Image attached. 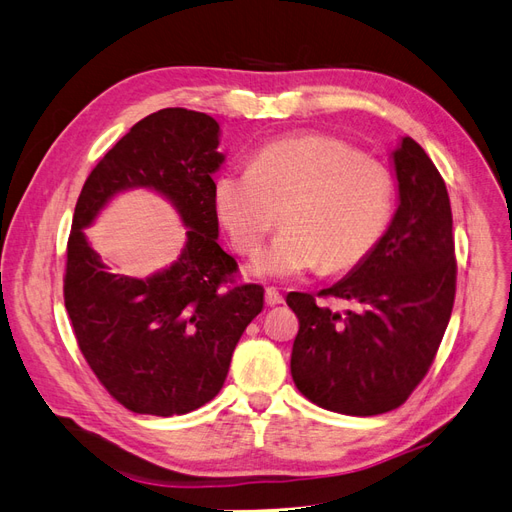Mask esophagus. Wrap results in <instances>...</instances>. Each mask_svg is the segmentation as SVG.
<instances>
[{
	"mask_svg": "<svg viewBox=\"0 0 512 512\" xmlns=\"http://www.w3.org/2000/svg\"><path fill=\"white\" fill-rule=\"evenodd\" d=\"M265 301H267V305H280V303H284V297L280 294V290L277 288H267L265 290Z\"/></svg>",
	"mask_w": 512,
	"mask_h": 512,
	"instance_id": "esophagus-1",
	"label": "esophagus"
}]
</instances>
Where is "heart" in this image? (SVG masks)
Wrapping results in <instances>:
<instances>
[{
  "label": "heart",
  "instance_id": "1",
  "mask_svg": "<svg viewBox=\"0 0 512 512\" xmlns=\"http://www.w3.org/2000/svg\"><path fill=\"white\" fill-rule=\"evenodd\" d=\"M213 205L241 254L258 250L282 211L286 228L256 256V273L292 277L320 265L342 273L382 241L395 185L389 168L342 138L305 134L265 145L252 166L224 170Z\"/></svg>",
  "mask_w": 512,
  "mask_h": 512
}]
</instances>
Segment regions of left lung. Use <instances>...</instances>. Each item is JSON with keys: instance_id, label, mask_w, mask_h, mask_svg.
<instances>
[{"instance_id": "obj_1", "label": "left lung", "mask_w": 512, "mask_h": 512, "mask_svg": "<svg viewBox=\"0 0 512 512\" xmlns=\"http://www.w3.org/2000/svg\"><path fill=\"white\" fill-rule=\"evenodd\" d=\"M399 207L361 265L322 299L290 292L299 318L290 371L312 404L350 416L399 408L429 371L451 320L457 286L453 213L446 183L410 136L393 151Z\"/></svg>"}]
</instances>
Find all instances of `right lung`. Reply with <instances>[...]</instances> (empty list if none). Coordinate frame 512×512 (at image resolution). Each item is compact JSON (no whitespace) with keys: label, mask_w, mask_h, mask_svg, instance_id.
<instances>
[{"label":"right lung","mask_w":512,"mask_h":512,"mask_svg":"<svg viewBox=\"0 0 512 512\" xmlns=\"http://www.w3.org/2000/svg\"><path fill=\"white\" fill-rule=\"evenodd\" d=\"M218 121L188 108L141 119L91 170L74 207L64 303L76 344L104 389L136 414L205 406L224 386L232 352L262 309L265 288L237 284L239 265L218 245L211 175L224 162ZM166 195L189 226L182 256L136 281L108 274L82 228L117 191Z\"/></svg>","instance_id":"1"}]
</instances>
